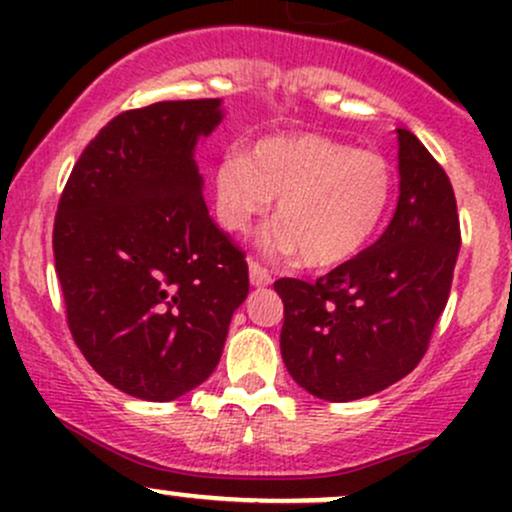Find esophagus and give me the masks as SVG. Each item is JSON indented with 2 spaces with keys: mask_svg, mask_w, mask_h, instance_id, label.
<instances>
[{
  "mask_svg": "<svg viewBox=\"0 0 512 512\" xmlns=\"http://www.w3.org/2000/svg\"><path fill=\"white\" fill-rule=\"evenodd\" d=\"M248 267H250V284L252 286H269V284H272V274H269L260 262L250 260Z\"/></svg>",
  "mask_w": 512,
  "mask_h": 512,
  "instance_id": "1",
  "label": "esophagus"
}]
</instances>
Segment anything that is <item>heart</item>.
Returning a JSON list of instances; mask_svg holds the SVG:
<instances>
[{"mask_svg": "<svg viewBox=\"0 0 512 512\" xmlns=\"http://www.w3.org/2000/svg\"><path fill=\"white\" fill-rule=\"evenodd\" d=\"M276 199L279 226L264 245L327 269L356 257L383 226L392 168L375 151H356L320 134L267 137L250 154L231 151L214 170L219 223L245 233Z\"/></svg>", "mask_w": 512, "mask_h": 512, "instance_id": "1", "label": "heart"}]
</instances>
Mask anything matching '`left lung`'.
Returning a JSON list of instances; mask_svg holds the SVG:
<instances>
[{"label": "left lung", "mask_w": 512, "mask_h": 512, "mask_svg": "<svg viewBox=\"0 0 512 512\" xmlns=\"http://www.w3.org/2000/svg\"><path fill=\"white\" fill-rule=\"evenodd\" d=\"M399 134V202L385 233L315 284L279 279L281 358L303 390L351 402L385 390L424 358L460 252L455 192L409 129Z\"/></svg>", "instance_id": "8db88e82"}]
</instances>
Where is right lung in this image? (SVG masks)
<instances>
[{"mask_svg":"<svg viewBox=\"0 0 512 512\" xmlns=\"http://www.w3.org/2000/svg\"><path fill=\"white\" fill-rule=\"evenodd\" d=\"M221 98L127 110L79 156L52 231L67 322L93 370L170 402L214 373L248 298L245 252L211 221L195 161Z\"/></svg>","mask_w":512,"mask_h":512,"instance_id":"add662e5","label":"right lung"}]
</instances>
